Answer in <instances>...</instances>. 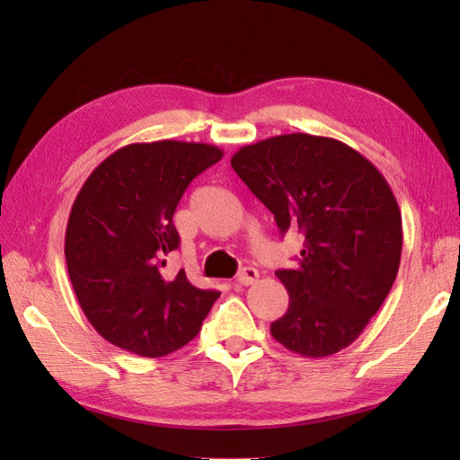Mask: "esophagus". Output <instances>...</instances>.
<instances>
[{
    "label": "esophagus",
    "mask_w": 460,
    "mask_h": 460,
    "mask_svg": "<svg viewBox=\"0 0 460 460\" xmlns=\"http://www.w3.org/2000/svg\"><path fill=\"white\" fill-rule=\"evenodd\" d=\"M259 279V270L252 269V267H245L243 269L239 275H237V282L243 287H249V285H255Z\"/></svg>",
    "instance_id": "esophagus-1"
}]
</instances>
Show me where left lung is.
Segmentation results:
<instances>
[{"mask_svg": "<svg viewBox=\"0 0 460 460\" xmlns=\"http://www.w3.org/2000/svg\"><path fill=\"white\" fill-rule=\"evenodd\" d=\"M231 165L280 233L305 235L298 265L277 270L290 300L272 338L306 358L348 348L384 305L402 261V211L389 183L348 144L300 132L243 146Z\"/></svg>", "mask_w": 460, "mask_h": 460, "instance_id": "8db88e82", "label": "left lung"}]
</instances>
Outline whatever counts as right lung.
Instances as JSON below:
<instances>
[{"mask_svg": "<svg viewBox=\"0 0 460 460\" xmlns=\"http://www.w3.org/2000/svg\"><path fill=\"white\" fill-rule=\"evenodd\" d=\"M221 158L201 142L128 144L83 183L65 259L84 316L111 344L162 358L199 334L219 292L193 287L185 270L164 277L162 267L180 245L172 219L183 191Z\"/></svg>", "mask_w": 460, "mask_h": 460, "instance_id": "obj_1", "label": "right lung"}]
</instances>
